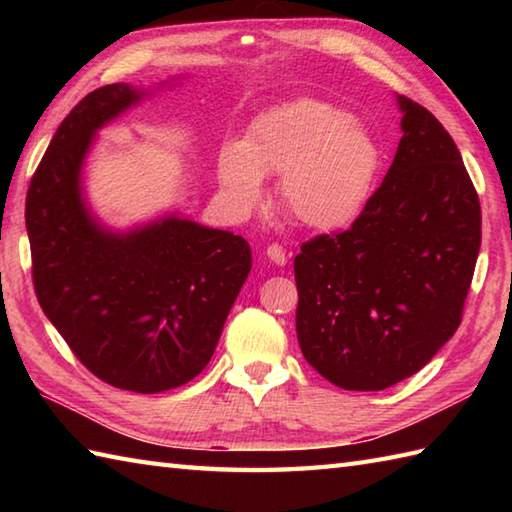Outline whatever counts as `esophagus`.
I'll return each instance as SVG.
<instances>
[{"instance_id": "34e87169", "label": "esophagus", "mask_w": 512, "mask_h": 512, "mask_svg": "<svg viewBox=\"0 0 512 512\" xmlns=\"http://www.w3.org/2000/svg\"><path fill=\"white\" fill-rule=\"evenodd\" d=\"M266 257H268L273 264H277V266H284V264L288 262L286 250H284V246H279V244H270V246L266 248Z\"/></svg>"}]
</instances>
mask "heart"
<instances>
[{
	"label": "heart",
	"mask_w": 512,
	"mask_h": 512,
	"mask_svg": "<svg viewBox=\"0 0 512 512\" xmlns=\"http://www.w3.org/2000/svg\"><path fill=\"white\" fill-rule=\"evenodd\" d=\"M383 149L365 125L332 103L299 99L270 107L250 121L242 143H226L217 176L226 202L244 213L276 178L277 204L310 231H339L372 198Z\"/></svg>",
	"instance_id": "1"
}]
</instances>
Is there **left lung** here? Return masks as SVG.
I'll return each mask as SVG.
<instances>
[{"label": "left lung", "mask_w": 512, "mask_h": 512, "mask_svg": "<svg viewBox=\"0 0 512 512\" xmlns=\"http://www.w3.org/2000/svg\"><path fill=\"white\" fill-rule=\"evenodd\" d=\"M402 138L383 184L345 231L295 257L297 336L332 385L380 391L458 330L482 244L480 198L427 107L398 96Z\"/></svg>", "instance_id": "left-lung-1"}]
</instances>
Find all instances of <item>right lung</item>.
<instances>
[{"label":"right lung","instance_id":"obj_1","mask_svg":"<svg viewBox=\"0 0 512 512\" xmlns=\"http://www.w3.org/2000/svg\"><path fill=\"white\" fill-rule=\"evenodd\" d=\"M140 92L125 83L85 96L63 118L26 195L32 284L41 310L103 383L158 394L211 361L250 273L244 237L178 215L110 233L81 198L94 132Z\"/></svg>","mask_w":512,"mask_h":512}]
</instances>
